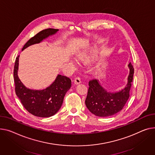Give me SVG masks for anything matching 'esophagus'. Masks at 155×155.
Segmentation results:
<instances>
[{
  "mask_svg": "<svg viewBox=\"0 0 155 155\" xmlns=\"http://www.w3.org/2000/svg\"><path fill=\"white\" fill-rule=\"evenodd\" d=\"M74 83H75V84H76V85H79V84L81 83L80 78L79 77L75 78V80H74Z\"/></svg>",
  "mask_w": 155,
  "mask_h": 155,
  "instance_id": "obj_1",
  "label": "esophagus"
}]
</instances>
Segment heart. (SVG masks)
I'll list each match as a JSON object with an SVG mask.
<instances>
[{
	"label": "heart",
	"instance_id": "b5f03b06",
	"mask_svg": "<svg viewBox=\"0 0 155 155\" xmlns=\"http://www.w3.org/2000/svg\"><path fill=\"white\" fill-rule=\"evenodd\" d=\"M74 62H75V61H75V60H74Z\"/></svg>",
	"mask_w": 155,
	"mask_h": 155
}]
</instances>
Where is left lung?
Instances as JSON below:
<instances>
[{"label": "left lung", "mask_w": 155, "mask_h": 155, "mask_svg": "<svg viewBox=\"0 0 155 155\" xmlns=\"http://www.w3.org/2000/svg\"><path fill=\"white\" fill-rule=\"evenodd\" d=\"M126 86L118 91L110 92L103 87L98 80L89 81V88L85 105L93 114L100 117L112 116L121 111L130 97V90L133 80L134 68L131 63Z\"/></svg>", "instance_id": "obj_1"}]
</instances>
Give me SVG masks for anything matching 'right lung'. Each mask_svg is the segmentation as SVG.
<instances>
[{
    "mask_svg": "<svg viewBox=\"0 0 155 155\" xmlns=\"http://www.w3.org/2000/svg\"><path fill=\"white\" fill-rule=\"evenodd\" d=\"M59 30L47 28L40 31L24 45L22 50L30 45L39 44L49 36L55 35ZM19 55L16 58L14 70L16 95L24 108L34 116L50 117L54 115L63 104L64 97L70 88L71 80L65 76L58 75L50 86L43 90L27 88L18 77Z\"/></svg>",
    "mask_w": 155,
    "mask_h": 155,
    "instance_id": "right-lung-1",
    "label": "right lung"
}]
</instances>
